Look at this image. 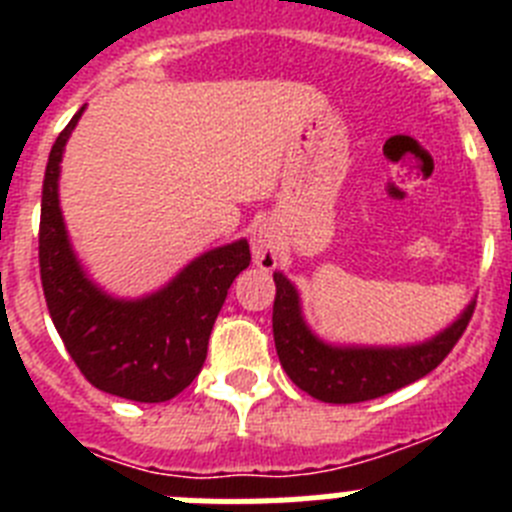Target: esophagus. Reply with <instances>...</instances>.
Returning a JSON list of instances; mask_svg holds the SVG:
<instances>
[{"instance_id": "34e87169", "label": "esophagus", "mask_w": 512, "mask_h": 512, "mask_svg": "<svg viewBox=\"0 0 512 512\" xmlns=\"http://www.w3.org/2000/svg\"><path fill=\"white\" fill-rule=\"evenodd\" d=\"M251 251H253V261L256 266L264 271H271L277 266L279 261V238L277 233L266 225H261L259 230H253L251 238Z\"/></svg>"}]
</instances>
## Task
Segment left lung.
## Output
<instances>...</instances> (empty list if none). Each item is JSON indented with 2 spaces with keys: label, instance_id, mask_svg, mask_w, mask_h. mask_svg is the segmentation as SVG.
I'll use <instances>...</instances> for the list:
<instances>
[{
  "label": "left lung",
  "instance_id": "1",
  "mask_svg": "<svg viewBox=\"0 0 512 512\" xmlns=\"http://www.w3.org/2000/svg\"><path fill=\"white\" fill-rule=\"evenodd\" d=\"M274 284L277 297L271 328L284 372L302 392L333 405L390 395L433 372L451 354L474 312L472 302L449 328L415 346H330L307 328L295 284L279 271H274Z\"/></svg>",
  "mask_w": 512,
  "mask_h": 512
}]
</instances>
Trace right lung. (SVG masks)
<instances>
[{"label":"right lung","mask_w":512,"mask_h":512,"mask_svg":"<svg viewBox=\"0 0 512 512\" xmlns=\"http://www.w3.org/2000/svg\"><path fill=\"white\" fill-rule=\"evenodd\" d=\"M81 107L48 156L40 200V282L63 346L89 384L135 402H166L187 390L207 359V341L233 279L251 264L248 241L212 248L164 289L115 300L84 274L71 251L58 174Z\"/></svg>","instance_id":"add662e5"}]
</instances>
